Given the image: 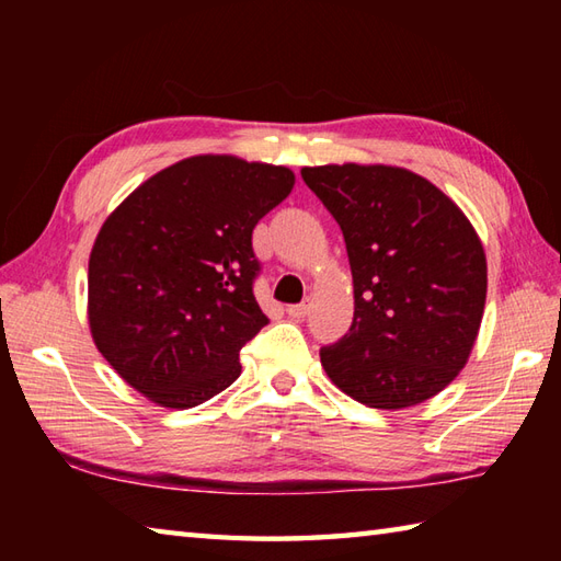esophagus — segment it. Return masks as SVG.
Returning <instances> with one entry per match:
<instances>
[{"label": "esophagus", "instance_id": "34e87169", "mask_svg": "<svg viewBox=\"0 0 561 561\" xmlns=\"http://www.w3.org/2000/svg\"><path fill=\"white\" fill-rule=\"evenodd\" d=\"M308 304H296V306H289L287 308V313H289V318H294V320H301V318H306L308 316Z\"/></svg>", "mask_w": 561, "mask_h": 561}]
</instances>
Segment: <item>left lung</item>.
<instances>
[{"instance_id":"obj_1","label":"left lung","mask_w":561,"mask_h":561,"mask_svg":"<svg viewBox=\"0 0 561 561\" xmlns=\"http://www.w3.org/2000/svg\"><path fill=\"white\" fill-rule=\"evenodd\" d=\"M301 178L340 224L354 279L352 328L320 350L325 374L376 410L434 398L480 332V236L448 195L398 165H306Z\"/></svg>"}]
</instances>
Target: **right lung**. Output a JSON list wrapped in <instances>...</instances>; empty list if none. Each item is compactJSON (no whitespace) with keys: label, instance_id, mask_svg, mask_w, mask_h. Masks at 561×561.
<instances>
[{"label":"right lung","instance_id":"add662e5","mask_svg":"<svg viewBox=\"0 0 561 561\" xmlns=\"http://www.w3.org/2000/svg\"><path fill=\"white\" fill-rule=\"evenodd\" d=\"M291 187L284 165L205 153L151 175L105 219L89 328L125 383L187 410L241 376L238 354L270 323L253 294V229Z\"/></svg>","mask_w":561,"mask_h":561}]
</instances>
